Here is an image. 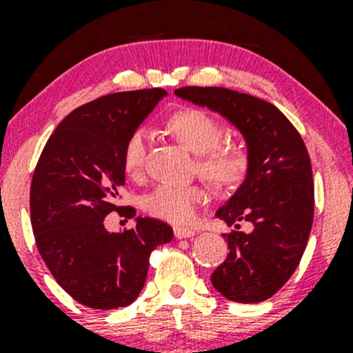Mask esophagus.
Segmentation results:
<instances>
[{"label":"esophagus","mask_w":353,"mask_h":353,"mask_svg":"<svg viewBox=\"0 0 353 353\" xmlns=\"http://www.w3.org/2000/svg\"><path fill=\"white\" fill-rule=\"evenodd\" d=\"M174 236L177 239H189L196 236V230L189 228H174Z\"/></svg>","instance_id":"obj_1"}]
</instances>
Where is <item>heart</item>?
Wrapping results in <instances>:
<instances>
[{
    "mask_svg": "<svg viewBox=\"0 0 353 353\" xmlns=\"http://www.w3.org/2000/svg\"><path fill=\"white\" fill-rule=\"evenodd\" d=\"M165 129L197 156V168L202 176L219 188H236L245 179L250 168L249 151L241 143H222L225 129L216 117L201 109L185 108L168 117ZM145 148L148 137L143 131H134L125 141L123 165L132 179L143 176ZM204 199L205 192L201 185L161 184L145 196L144 209L157 219L184 224L192 219L196 205Z\"/></svg>",
    "mask_w": 353,
    "mask_h": 353,
    "instance_id": "1",
    "label": "heart"
}]
</instances>
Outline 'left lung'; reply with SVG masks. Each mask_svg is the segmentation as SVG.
<instances>
[{
  "label": "left lung",
  "mask_w": 353,
  "mask_h": 353,
  "mask_svg": "<svg viewBox=\"0 0 353 353\" xmlns=\"http://www.w3.org/2000/svg\"><path fill=\"white\" fill-rule=\"evenodd\" d=\"M177 98L208 108L244 137L250 168L236 192L217 209L230 232V252L210 275L214 289L241 303L267 301L301 262L314 221L310 157L301 134L274 104L225 88L188 86ZM253 225L250 233L240 222Z\"/></svg>",
  "instance_id": "8db88e82"
}]
</instances>
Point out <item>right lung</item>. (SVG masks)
<instances>
[{"label": "right lung", "mask_w": 353, "mask_h": 353, "mask_svg": "<svg viewBox=\"0 0 353 353\" xmlns=\"http://www.w3.org/2000/svg\"><path fill=\"white\" fill-rule=\"evenodd\" d=\"M164 96L154 88L83 104L54 129L34 169L30 210L36 245L56 282L91 309L134 302L151 252L174 237L171 225L152 217H136V228L124 232L104 228V217L121 209L125 141Z\"/></svg>", "instance_id": "right-lung-1"}]
</instances>
